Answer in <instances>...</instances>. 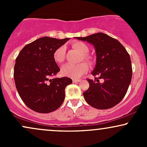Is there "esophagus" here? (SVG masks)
<instances>
[{"label": "esophagus", "mask_w": 147, "mask_h": 147, "mask_svg": "<svg viewBox=\"0 0 147 147\" xmlns=\"http://www.w3.org/2000/svg\"><path fill=\"white\" fill-rule=\"evenodd\" d=\"M72 82H73V83H78V82H80V79H72Z\"/></svg>", "instance_id": "obj_1"}]
</instances>
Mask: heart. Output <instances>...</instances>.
Masks as SVG:
<instances>
[{
	"label": "heart",
	"instance_id": "b5f03b06",
	"mask_svg": "<svg viewBox=\"0 0 147 147\" xmlns=\"http://www.w3.org/2000/svg\"><path fill=\"white\" fill-rule=\"evenodd\" d=\"M72 48L79 51L82 55V57L88 63H91V59L86 54L88 52V47L86 44L80 41H76L72 43ZM65 48L64 46L58 48L53 54V59L57 63H61L65 59ZM88 66L85 62H82L78 64L66 63L62 66L61 72L62 75L65 77H69L71 78L76 79L82 77L84 74L88 72Z\"/></svg>",
	"mask_w": 147,
	"mask_h": 147
}]
</instances>
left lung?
I'll use <instances>...</instances> for the list:
<instances>
[{
  "label": "left lung",
  "instance_id": "1",
  "mask_svg": "<svg viewBox=\"0 0 147 147\" xmlns=\"http://www.w3.org/2000/svg\"><path fill=\"white\" fill-rule=\"evenodd\" d=\"M76 38L90 43L96 52L92 75L98 77L95 80L88 79L89 88L83 93L84 99L97 109L113 107L124 98L131 82L132 65L129 53L117 40L102 32Z\"/></svg>",
  "mask_w": 147,
  "mask_h": 147
}]
</instances>
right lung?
Masks as SVG:
<instances>
[{
	"label": "right lung",
	"mask_w": 147,
	"mask_h": 147,
	"mask_svg": "<svg viewBox=\"0 0 147 147\" xmlns=\"http://www.w3.org/2000/svg\"><path fill=\"white\" fill-rule=\"evenodd\" d=\"M69 39L41 37L25 45L16 57V88L25 105L35 112L48 113L63 104L65 87L72 81L65 77L51 78L60 71L53 54Z\"/></svg>",
	"instance_id": "right-lung-1"
}]
</instances>
